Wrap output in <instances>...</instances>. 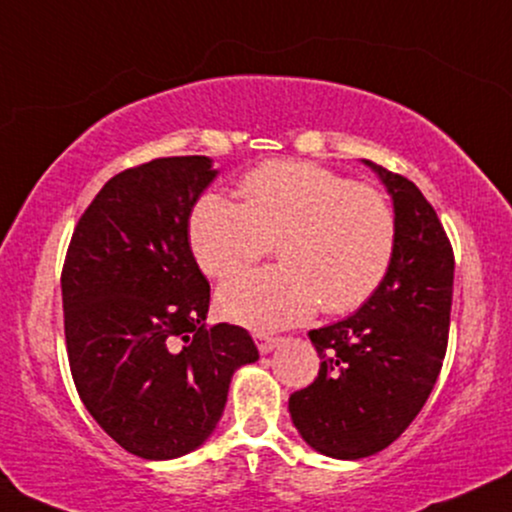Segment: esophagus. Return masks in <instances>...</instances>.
Returning <instances> with one entry per match:
<instances>
[{"instance_id":"esophagus-1","label":"esophagus","mask_w":512,"mask_h":512,"mask_svg":"<svg viewBox=\"0 0 512 512\" xmlns=\"http://www.w3.org/2000/svg\"><path fill=\"white\" fill-rule=\"evenodd\" d=\"M278 345H281V338H271V335H257V349H260V354L274 352Z\"/></svg>"}]
</instances>
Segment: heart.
I'll return each mask as SVG.
<instances>
[{"mask_svg":"<svg viewBox=\"0 0 512 512\" xmlns=\"http://www.w3.org/2000/svg\"><path fill=\"white\" fill-rule=\"evenodd\" d=\"M243 203L205 193L189 219L200 269L226 278L276 245L281 264L226 281L222 316L255 331L309 319L319 304L347 314L371 300L397 252V215L383 191L300 160H278L245 174Z\"/></svg>","mask_w":512,"mask_h":512,"instance_id":"obj_1","label":"heart"}]
</instances>
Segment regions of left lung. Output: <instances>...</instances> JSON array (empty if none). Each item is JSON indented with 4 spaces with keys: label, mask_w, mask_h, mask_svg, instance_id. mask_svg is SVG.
<instances>
[{
    "label": "left lung",
    "mask_w": 512,
    "mask_h": 512,
    "mask_svg": "<svg viewBox=\"0 0 512 512\" xmlns=\"http://www.w3.org/2000/svg\"><path fill=\"white\" fill-rule=\"evenodd\" d=\"M364 165L392 198L394 262L357 314L309 331L319 375L288 399L304 442L340 461L383 451L423 409L442 371L454 295V250L435 208L413 181Z\"/></svg>",
    "instance_id": "left-lung-1"
}]
</instances>
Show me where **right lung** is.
<instances>
[{
	"instance_id": "1",
	"label": "right lung",
	"mask_w": 512,
	"mask_h": 512,
	"mask_svg": "<svg viewBox=\"0 0 512 512\" xmlns=\"http://www.w3.org/2000/svg\"><path fill=\"white\" fill-rule=\"evenodd\" d=\"M217 177L205 155L132 167L96 193L61 274L70 373L92 418L129 454L170 461L212 435L250 333L208 328L210 283L189 243L193 205Z\"/></svg>"
}]
</instances>
